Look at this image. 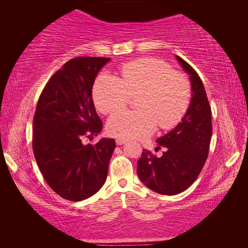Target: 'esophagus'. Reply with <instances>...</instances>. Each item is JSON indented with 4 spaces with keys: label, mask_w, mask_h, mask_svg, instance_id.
Instances as JSON below:
<instances>
[{
    "label": "esophagus",
    "mask_w": 248,
    "mask_h": 248,
    "mask_svg": "<svg viewBox=\"0 0 248 248\" xmlns=\"http://www.w3.org/2000/svg\"><path fill=\"white\" fill-rule=\"evenodd\" d=\"M116 143H117V145H123V144H124L125 143V140H124V139H117L116 140Z\"/></svg>",
    "instance_id": "34e87169"
}]
</instances>
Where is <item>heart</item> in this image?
<instances>
[{
	"instance_id": "heart-1",
	"label": "heart",
	"mask_w": 248,
	"mask_h": 248,
	"mask_svg": "<svg viewBox=\"0 0 248 248\" xmlns=\"http://www.w3.org/2000/svg\"><path fill=\"white\" fill-rule=\"evenodd\" d=\"M121 79L108 73L96 78L93 99L96 108L108 115L127 106L137 97L140 110H121L109 118L107 130L119 139H140L162 129L175 127L186 114L191 98V86L184 74L174 72L164 61L142 58L124 63Z\"/></svg>"
}]
</instances>
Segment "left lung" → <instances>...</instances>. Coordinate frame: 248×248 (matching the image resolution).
Wrapping results in <instances>:
<instances>
[{
	"label": "left lung",
	"instance_id": "8db88e82",
	"mask_svg": "<svg viewBox=\"0 0 248 248\" xmlns=\"http://www.w3.org/2000/svg\"><path fill=\"white\" fill-rule=\"evenodd\" d=\"M190 75L192 97L182 123L156 140L155 152L143 150L138 161V175L150 189L161 195H177L186 190L198 177L207 161L212 136L211 107L202 81L192 66L176 57Z\"/></svg>",
	"mask_w": 248,
	"mask_h": 248
}]
</instances>
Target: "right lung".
I'll return each mask as SVG.
<instances>
[{"label": "right lung", "mask_w": 248, "mask_h": 248, "mask_svg": "<svg viewBox=\"0 0 248 248\" xmlns=\"http://www.w3.org/2000/svg\"><path fill=\"white\" fill-rule=\"evenodd\" d=\"M109 58L78 57L46 84L33 116L32 150L51 189L66 200L81 201L106 182L116 148L114 139L83 144V138L102 131L103 123L92 97L95 78Z\"/></svg>", "instance_id": "right-lung-1"}]
</instances>
